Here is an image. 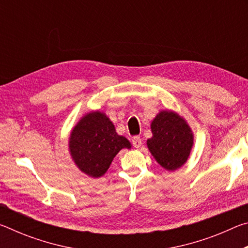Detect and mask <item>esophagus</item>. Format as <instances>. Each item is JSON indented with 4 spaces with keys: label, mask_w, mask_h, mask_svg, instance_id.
<instances>
[{
    "label": "esophagus",
    "mask_w": 248,
    "mask_h": 248,
    "mask_svg": "<svg viewBox=\"0 0 248 248\" xmlns=\"http://www.w3.org/2000/svg\"><path fill=\"white\" fill-rule=\"evenodd\" d=\"M132 144H133L134 148L139 149L140 146L142 145V140H141V138H140L139 136L133 137V138H132Z\"/></svg>",
    "instance_id": "esophagus-1"
}]
</instances>
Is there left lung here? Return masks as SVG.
Wrapping results in <instances>:
<instances>
[{"instance_id": "1", "label": "left lung", "mask_w": 248, "mask_h": 248, "mask_svg": "<svg viewBox=\"0 0 248 248\" xmlns=\"http://www.w3.org/2000/svg\"><path fill=\"white\" fill-rule=\"evenodd\" d=\"M153 137L146 141L150 152L167 170L183 166L189 157L194 136L182 117L173 111H161L151 124Z\"/></svg>"}]
</instances>
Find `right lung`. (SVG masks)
I'll return each mask as SVG.
<instances>
[{
    "label": "right lung",
    "mask_w": 248,
    "mask_h": 248,
    "mask_svg": "<svg viewBox=\"0 0 248 248\" xmlns=\"http://www.w3.org/2000/svg\"><path fill=\"white\" fill-rule=\"evenodd\" d=\"M69 148L75 164L91 177H100L121 149L131 148L124 137L118 136L115 125L100 111L84 116L70 136Z\"/></svg>",
    "instance_id": "right-lung-1"
}]
</instances>
